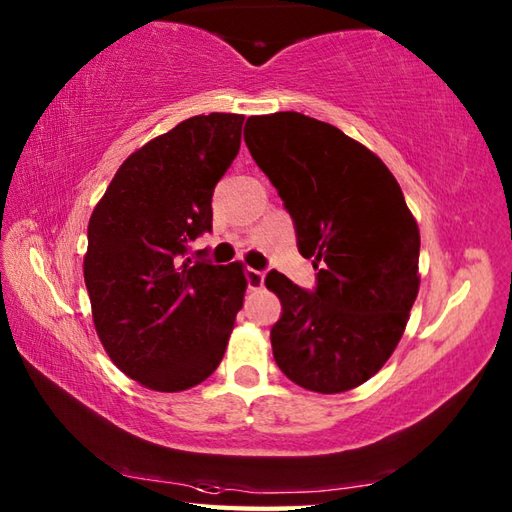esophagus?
Here are the masks:
<instances>
[{
	"instance_id": "1",
	"label": "esophagus",
	"mask_w": 512,
	"mask_h": 512,
	"mask_svg": "<svg viewBox=\"0 0 512 512\" xmlns=\"http://www.w3.org/2000/svg\"><path fill=\"white\" fill-rule=\"evenodd\" d=\"M264 271H255V268H246V282L250 291H259L264 288Z\"/></svg>"
}]
</instances>
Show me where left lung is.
Returning <instances> with one entry per match:
<instances>
[{
  "label": "left lung",
  "instance_id": "8db88e82",
  "mask_svg": "<svg viewBox=\"0 0 512 512\" xmlns=\"http://www.w3.org/2000/svg\"><path fill=\"white\" fill-rule=\"evenodd\" d=\"M244 141L293 219L315 288L271 271L282 302L277 367L320 394L365 383L392 356L418 293L421 235L387 165L338 127L297 111L250 116Z\"/></svg>",
  "mask_w": 512,
  "mask_h": 512
}]
</instances>
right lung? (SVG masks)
<instances>
[{"instance_id":"right-lung-1","label":"right lung","mask_w":512,"mask_h":512,"mask_svg":"<svg viewBox=\"0 0 512 512\" xmlns=\"http://www.w3.org/2000/svg\"><path fill=\"white\" fill-rule=\"evenodd\" d=\"M239 114L192 116L118 167L89 219L85 284L102 347L156 392L219 367L244 304L241 264L190 255L212 230V192L241 145Z\"/></svg>"}]
</instances>
